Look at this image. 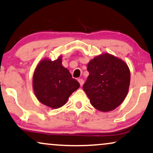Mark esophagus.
I'll return each instance as SVG.
<instances>
[{
	"mask_svg": "<svg viewBox=\"0 0 153 153\" xmlns=\"http://www.w3.org/2000/svg\"><path fill=\"white\" fill-rule=\"evenodd\" d=\"M78 81L79 82V83H80L81 86H82V85H83V83H84V81H83V79H79Z\"/></svg>",
	"mask_w": 153,
	"mask_h": 153,
	"instance_id": "1",
	"label": "esophagus"
}]
</instances>
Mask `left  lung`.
Returning <instances> with one entry per match:
<instances>
[{"label":"left lung","mask_w":153,"mask_h":153,"mask_svg":"<svg viewBox=\"0 0 153 153\" xmlns=\"http://www.w3.org/2000/svg\"><path fill=\"white\" fill-rule=\"evenodd\" d=\"M89 76L83 85L90 102L101 111H110L123 102L128 93L130 72L122 60L104 53L88 64Z\"/></svg>","instance_id":"left-lung-1"}]
</instances>
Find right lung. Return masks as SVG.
Here are the masks:
<instances>
[{
    "mask_svg": "<svg viewBox=\"0 0 153 153\" xmlns=\"http://www.w3.org/2000/svg\"><path fill=\"white\" fill-rule=\"evenodd\" d=\"M33 85L37 100L52 108L63 106L71 94L80 86L62 65L61 57L53 61L42 60L35 70Z\"/></svg>",
    "mask_w": 153,
    "mask_h": 153,
    "instance_id": "1",
    "label": "right lung"
}]
</instances>
